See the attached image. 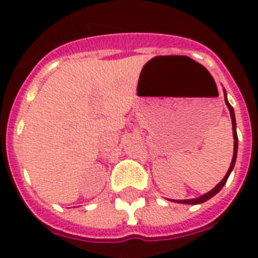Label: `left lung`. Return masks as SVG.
<instances>
[{
    "mask_svg": "<svg viewBox=\"0 0 258 258\" xmlns=\"http://www.w3.org/2000/svg\"><path fill=\"white\" fill-rule=\"evenodd\" d=\"M224 96H225V103L228 105V109L229 112H230V117H232V128H233V139H234V150H233V158H232V163H230V167H229L228 172H226V175L224 176V179L221 180L220 183L217 184L216 187L212 188L210 191L204 194V196L198 197V198H191V200H172L174 202H178V204H186V205H200V204H204L206 201H209L212 197H214L217 192H220V190L225 186L226 183V180H228L229 175H230V172L233 171L234 169V165H236V159H237V150H238V138H237V130H236V115H234V109L233 107L230 105V103L228 101V97H226V91L224 89Z\"/></svg>",
    "mask_w": 258,
    "mask_h": 258,
    "instance_id": "8db88e82",
    "label": "left lung"
}]
</instances>
